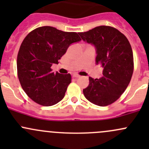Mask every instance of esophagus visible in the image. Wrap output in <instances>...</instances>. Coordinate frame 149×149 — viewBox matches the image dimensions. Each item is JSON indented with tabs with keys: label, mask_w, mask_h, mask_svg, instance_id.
Listing matches in <instances>:
<instances>
[{
	"label": "esophagus",
	"mask_w": 149,
	"mask_h": 149,
	"mask_svg": "<svg viewBox=\"0 0 149 149\" xmlns=\"http://www.w3.org/2000/svg\"><path fill=\"white\" fill-rule=\"evenodd\" d=\"M73 78H79L80 77V76H79V74H76V73H74V74H73Z\"/></svg>",
	"instance_id": "esophagus-1"
}]
</instances>
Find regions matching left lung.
I'll use <instances>...</instances> for the list:
<instances>
[{"label":"left lung","mask_w":149,"mask_h":149,"mask_svg":"<svg viewBox=\"0 0 149 149\" xmlns=\"http://www.w3.org/2000/svg\"><path fill=\"white\" fill-rule=\"evenodd\" d=\"M79 34L84 41L96 47V63L103 68L102 77H89L88 86L83 90L84 96L98 106L111 104L120 97L131 80L134 69L131 45L127 37L112 26H97Z\"/></svg>","instance_id":"obj_1"}]
</instances>
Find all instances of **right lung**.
I'll use <instances>...</instances> for the list:
<instances>
[{
	"label": "right lung",
	"instance_id": "1",
	"mask_svg": "<svg viewBox=\"0 0 149 149\" xmlns=\"http://www.w3.org/2000/svg\"><path fill=\"white\" fill-rule=\"evenodd\" d=\"M80 40L79 33L48 26L35 29L26 35L18 52L17 74L31 100L48 107L63 99L71 76L54 73L51 66L58 63L70 44Z\"/></svg>",
	"mask_w": 149,
	"mask_h": 149
}]
</instances>
